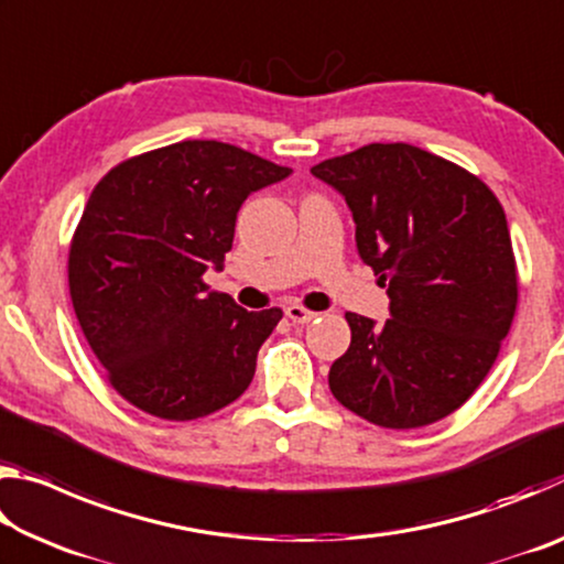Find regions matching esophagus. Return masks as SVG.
I'll return each instance as SVG.
<instances>
[{
	"label": "esophagus",
	"instance_id": "34e87169",
	"mask_svg": "<svg viewBox=\"0 0 564 564\" xmlns=\"http://www.w3.org/2000/svg\"><path fill=\"white\" fill-rule=\"evenodd\" d=\"M285 316H289L293 323H311L313 318L318 316V313H313V311H308V308H303V305H299V303H293V305H289V308H285Z\"/></svg>",
	"mask_w": 564,
	"mask_h": 564
}]
</instances>
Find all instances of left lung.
I'll return each instance as SVG.
<instances>
[{
    "label": "left lung",
    "mask_w": 564,
    "mask_h": 564,
    "mask_svg": "<svg viewBox=\"0 0 564 564\" xmlns=\"http://www.w3.org/2000/svg\"><path fill=\"white\" fill-rule=\"evenodd\" d=\"M311 174L346 198L360 259L390 299L386 323L346 313L350 346L330 366V393L393 431L455 413L490 373L518 308L498 196L410 144L360 147Z\"/></svg>",
    "instance_id": "left-lung-1"
}]
</instances>
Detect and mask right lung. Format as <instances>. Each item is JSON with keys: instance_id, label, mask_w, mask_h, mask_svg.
<instances>
[{"instance_id": "add662e5", "label": "right lung", "mask_w": 564, "mask_h": 564, "mask_svg": "<svg viewBox=\"0 0 564 564\" xmlns=\"http://www.w3.org/2000/svg\"><path fill=\"white\" fill-rule=\"evenodd\" d=\"M289 166L224 141H178L113 166L69 246V293L113 390L161 420H196L241 398L281 308L246 311L208 291L238 208Z\"/></svg>"}]
</instances>
